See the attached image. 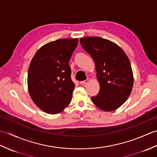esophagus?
I'll use <instances>...</instances> for the list:
<instances>
[{"label":"esophagus","instance_id":"34e87169","mask_svg":"<svg viewBox=\"0 0 157 157\" xmlns=\"http://www.w3.org/2000/svg\"><path fill=\"white\" fill-rule=\"evenodd\" d=\"M88 82V79H86V80L81 81L80 82H79V84H82V85H84V84H87Z\"/></svg>","mask_w":157,"mask_h":157}]
</instances>
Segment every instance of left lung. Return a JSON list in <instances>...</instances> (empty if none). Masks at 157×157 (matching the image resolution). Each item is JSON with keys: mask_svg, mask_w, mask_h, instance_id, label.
I'll list each match as a JSON object with an SVG mask.
<instances>
[{"mask_svg": "<svg viewBox=\"0 0 157 157\" xmlns=\"http://www.w3.org/2000/svg\"><path fill=\"white\" fill-rule=\"evenodd\" d=\"M79 42L94 60L97 72L100 91L91 98L92 102L104 111H115L127 101L134 84L128 56L115 43L101 37L82 38Z\"/></svg>", "mask_w": 157, "mask_h": 157, "instance_id": "left-lung-1", "label": "left lung"}]
</instances>
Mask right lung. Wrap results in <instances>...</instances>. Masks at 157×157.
<instances>
[{
  "label": "right lung",
  "instance_id": "add662e5",
  "mask_svg": "<svg viewBox=\"0 0 157 157\" xmlns=\"http://www.w3.org/2000/svg\"><path fill=\"white\" fill-rule=\"evenodd\" d=\"M78 44L77 38L48 42L32 60L28 75L29 94L36 105L46 113H61L71 101L75 84L69 62Z\"/></svg>",
  "mask_w": 157,
  "mask_h": 157
}]
</instances>
